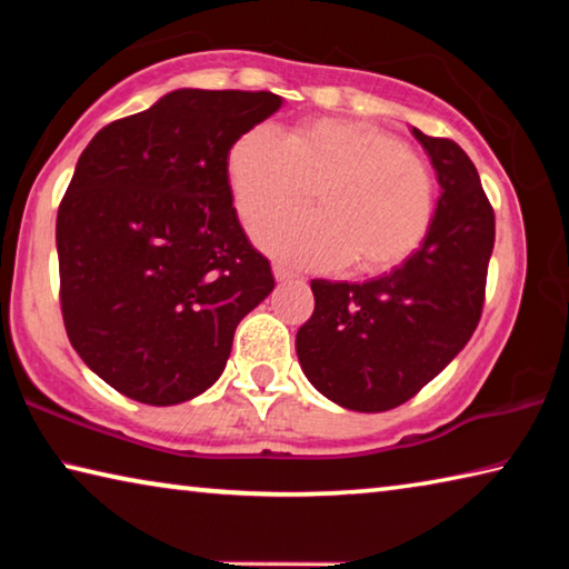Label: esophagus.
I'll return each mask as SVG.
<instances>
[{
	"mask_svg": "<svg viewBox=\"0 0 569 569\" xmlns=\"http://www.w3.org/2000/svg\"><path fill=\"white\" fill-rule=\"evenodd\" d=\"M273 276H276V281H291V278H296L291 268L283 263H273Z\"/></svg>",
	"mask_w": 569,
	"mask_h": 569,
	"instance_id": "esophagus-1",
	"label": "esophagus"
}]
</instances>
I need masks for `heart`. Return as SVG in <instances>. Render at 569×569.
<instances>
[{
	"label": "heart",
	"mask_w": 569,
	"mask_h": 569,
	"mask_svg": "<svg viewBox=\"0 0 569 569\" xmlns=\"http://www.w3.org/2000/svg\"><path fill=\"white\" fill-rule=\"evenodd\" d=\"M228 182L248 223L319 198L316 213L266 220V250L311 268L353 261L383 273L417 253L435 220V176L427 160L369 122L306 120L276 138L266 128L238 134L228 150Z\"/></svg>",
	"instance_id": "obj_1"
}]
</instances>
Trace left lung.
Here are the masks:
<instances>
[{"label":"left lung","mask_w":569,"mask_h":569,"mask_svg":"<svg viewBox=\"0 0 569 569\" xmlns=\"http://www.w3.org/2000/svg\"><path fill=\"white\" fill-rule=\"evenodd\" d=\"M411 132L441 186L421 248L363 283L313 278V313L296 333L308 381L351 411H389L417 397L465 349L485 306L492 203L455 140Z\"/></svg>","instance_id":"obj_1"}]
</instances>
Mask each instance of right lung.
<instances>
[{
	"label": "right lung",
	"instance_id": "1",
	"mask_svg": "<svg viewBox=\"0 0 569 569\" xmlns=\"http://www.w3.org/2000/svg\"><path fill=\"white\" fill-rule=\"evenodd\" d=\"M273 92L176 90L114 120L57 210L60 306L80 359L134 401H188L223 373L236 326L273 291L228 182L238 134Z\"/></svg>",
	"mask_w": 569,
	"mask_h": 569
}]
</instances>
